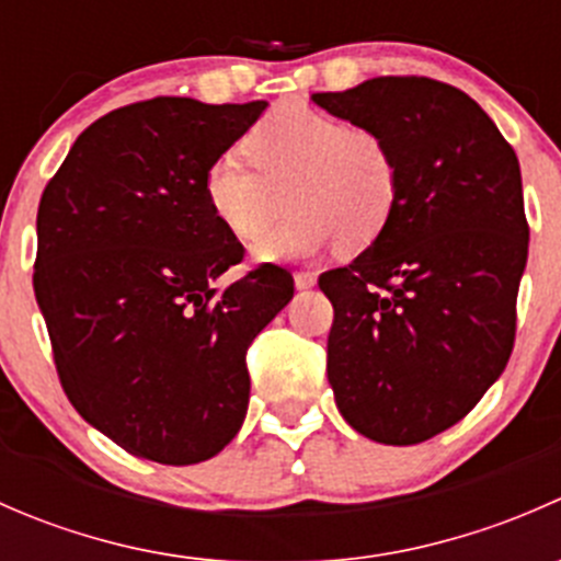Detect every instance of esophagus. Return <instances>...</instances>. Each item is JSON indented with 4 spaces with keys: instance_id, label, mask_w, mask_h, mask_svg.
Returning a JSON list of instances; mask_svg holds the SVG:
<instances>
[{
    "instance_id": "1",
    "label": "esophagus",
    "mask_w": 561,
    "mask_h": 561,
    "mask_svg": "<svg viewBox=\"0 0 561 561\" xmlns=\"http://www.w3.org/2000/svg\"><path fill=\"white\" fill-rule=\"evenodd\" d=\"M293 279H296L298 290H309V287L317 285V276L312 274V271H296V276H293Z\"/></svg>"
}]
</instances>
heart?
<instances>
[{
	"label": "heart",
	"mask_w": 561,
	"mask_h": 561,
	"mask_svg": "<svg viewBox=\"0 0 561 561\" xmlns=\"http://www.w3.org/2000/svg\"><path fill=\"white\" fill-rule=\"evenodd\" d=\"M244 154L249 161L239 151L219 154L203 192L214 217L239 241L259 239L288 195L294 214L257 241V257H307L339 241L347 252H360L393 219L399 160L377 129L287 105L247 135Z\"/></svg>",
	"instance_id": "1"
}]
</instances>
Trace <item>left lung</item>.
Returning a JSON list of instances; mask_svg holds the SVG:
<instances>
[{"mask_svg": "<svg viewBox=\"0 0 561 561\" xmlns=\"http://www.w3.org/2000/svg\"><path fill=\"white\" fill-rule=\"evenodd\" d=\"M312 100L386 135L401 175L386 233L320 276L328 382L355 432L417 445L461 421L513 353L529 249L518 157L469 94L432 78Z\"/></svg>", "mask_w": 561, "mask_h": 561, "instance_id": "8db88e82", "label": "left lung"}]
</instances>
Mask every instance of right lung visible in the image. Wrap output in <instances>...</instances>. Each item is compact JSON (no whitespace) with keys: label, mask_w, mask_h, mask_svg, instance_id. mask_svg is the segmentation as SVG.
Wrapping results in <instances>:
<instances>
[{"label":"right lung","mask_w":561,"mask_h":561,"mask_svg":"<svg viewBox=\"0 0 561 561\" xmlns=\"http://www.w3.org/2000/svg\"><path fill=\"white\" fill-rule=\"evenodd\" d=\"M265 105L118 107L78 135L39 197L35 298L61 388L133 456H217L247 415L249 344L293 298L279 265L214 285L244 247L203 179Z\"/></svg>","instance_id":"obj_1"}]
</instances>
